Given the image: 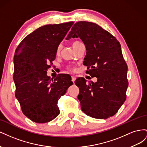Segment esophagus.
Masks as SVG:
<instances>
[{"instance_id": "esophagus-1", "label": "esophagus", "mask_w": 147, "mask_h": 147, "mask_svg": "<svg viewBox=\"0 0 147 147\" xmlns=\"http://www.w3.org/2000/svg\"><path fill=\"white\" fill-rule=\"evenodd\" d=\"M75 79H76V77H75V76H74V75H72V81L73 82H74L75 80Z\"/></svg>"}]
</instances>
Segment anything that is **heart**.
Wrapping results in <instances>:
<instances>
[{
  "instance_id": "heart-1",
  "label": "heart",
  "mask_w": 147,
  "mask_h": 147,
  "mask_svg": "<svg viewBox=\"0 0 147 147\" xmlns=\"http://www.w3.org/2000/svg\"><path fill=\"white\" fill-rule=\"evenodd\" d=\"M78 42H78V41H76V42H74L73 43H72V46L74 47L75 44L76 43H77ZM59 48H57V52L58 53L59 52ZM68 69H69V70H75V69H74V67H72V66H69V67H68Z\"/></svg>"
}]
</instances>
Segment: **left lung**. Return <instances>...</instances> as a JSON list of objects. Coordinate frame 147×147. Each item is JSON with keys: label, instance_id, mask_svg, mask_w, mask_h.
<instances>
[{"label": "left lung", "instance_id": "1", "mask_svg": "<svg viewBox=\"0 0 147 147\" xmlns=\"http://www.w3.org/2000/svg\"><path fill=\"white\" fill-rule=\"evenodd\" d=\"M80 37L86 47L83 64L96 83L84 78L75 82L79 88L78 99L83 112L91 117L107 119L117 113L126 99L127 65L121 45L100 26L87 21L75 23L66 39Z\"/></svg>", "mask_w": 147, "mask_h": 147}]
</instances>
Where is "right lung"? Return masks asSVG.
<instances>
[{"mask_svg":"<svg viewBox=\"0 0 147 147\" xmlns=\"http://www.w3.org/2000/svg\"><path fill=\"white\" fill-rule=\"evenodd\" d=\"M74 22L45 25L27 35L17 47L14 56L15 96L22 112L32 121L48 123L60 113L57 102L72 85L69 75L54 80L47 73L56 58L59 43Z\"/></svg>","mask_w":147,"mask_h":147,"instance_id":"1","label":"right lung"}]
</instances>
